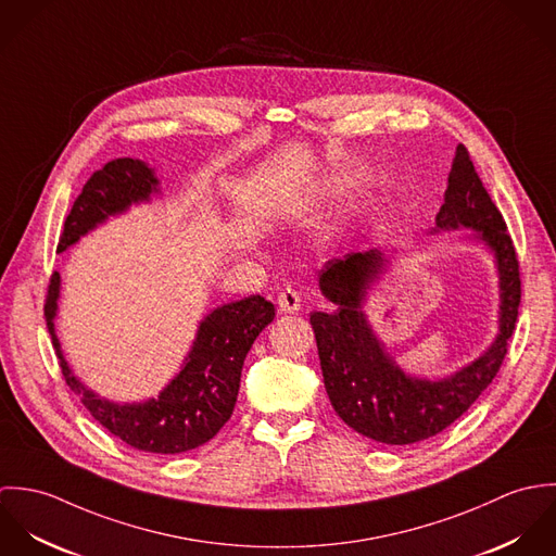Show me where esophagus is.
<instances>
[{"mask_svg": "<svg viewBox=\"0 0 556 556\" xmlns=\"http://www.w3.org/2000/svg\"><path fill=\"white\" fill-rule=\"evenodd\" d=\"M278 308H280V313H300L302 311V295H300V291H295V289H291V287H287V289H282L280 291V295H278Z\"/></svg>", "mask_w": 556, "mask_h": 556, "instance_id": "1", "label": "esophagus"}]
</instances>
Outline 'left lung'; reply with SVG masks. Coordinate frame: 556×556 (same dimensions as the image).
I'll return each instance as SVG.
<instances>
[{"mask_svg": "<svg viewBox=\"0 0 556 556\" xmlns=\"http://www.w3.org/2000/svg\"><path fill=\"white\" fill-rule=\"evenodd\" d=\"M458 229H469L465 239L479 241L494 258L498 333L471 364L441 379L404 372L364 313L368 291L390 265L381 250L331 258L318 271V289L333 304L311 315L327 396L349 428L377 443L410 445L443 432L492 383L507 355L520 306L518 258L465 146L456 148L445 203L430 233Z\"/></svg>", "mask_w": 556, "mask_h": 556, "instance_id": "obj_1", "label": "left lung"}]
</instances>
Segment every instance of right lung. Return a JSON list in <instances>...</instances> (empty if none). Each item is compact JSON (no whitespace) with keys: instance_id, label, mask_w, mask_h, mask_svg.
<instances>
[{"instance_id":"1","label":"right lung","mask_w":556,"mask_h":556,"mask_svg":"<svg viewBox=\"0 0 556 556\" xmlns=\"http://www.w3.org/2000/svg\"><path fill=\"white\" fill-rule=\"evenodd\" d=\"M159 192L160 179L148 162L119 159L104 164L83 186L66 218L58 252L75 245L111 216L152 201ZM60 289L62 278L55 271L49 285L45 317L66 383L79 394L91 417L111 434L150 454H181L218 434L236 408L243 359L256 336L276 317L274 304L261 295L214 308L199 323L181 370L159 396L122 404L89 390L66 362L55 333Z\"/></svg>"}]
</instances>
